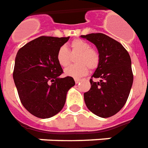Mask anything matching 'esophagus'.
I'll use <instances>...</instances> for the list:
<instances>
[{"instance_id": "esophagus-1", "label": "esophagus", "mask_w": 148, "mask_h": 148, "mask_svg": "<svg viewBox=\"0 0 148 148\" xmlns=\"http://www.w3.org/2000/svg\"><path fill=\"white\" fill-rule=\"evenodd\" d=\"M74 81L76 83H78V82L81 81V79H79V78H74Z\"/></svg>"}]
</instances>
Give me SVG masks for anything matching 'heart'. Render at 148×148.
<instances>
[{
  "label": "heart",
  "mask_w": 148,
  "mask_h": 148,
  "mask_svg": "<svg viewBox=\"0 0 148 148\" xmlns=\"http://www.w3.org/2000/svg\"><path fill=\"white\" fill-rule=\"evenodd\" d=\"M75 57L76 65L68 67L65 74L69 77L81 78L88 73V70H95L99 64V54L95 49L82 40H74L70 44V49L65 46L60 47L57 52L56 59L61 67H67L72 61V57Z\"/></svg>",
  "instance_id": "1"
}]
</instances>
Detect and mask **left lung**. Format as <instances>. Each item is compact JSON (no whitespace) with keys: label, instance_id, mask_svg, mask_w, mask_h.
Here are the masks:
<instances>
[{"label":"left lung","instance_id":"1","mask_svg":"<svg viewBox=\"0 0 148 148\" xmlns=\"http://www.w3.org/2000/svg\"><path fill=\"white\" fill-rule=\"evenodd\" d=\"M82 38L96 46L99 64L90 79L91 88L84 93L87 108L100 117L115 115L123 108L133 84L131 60L126 49L118 41L102 33H91Z\"/></svg>","mask_w":148,"mask_h":148}]
</instances>
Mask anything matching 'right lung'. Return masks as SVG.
Returning a JSON list of instances; mask_svg holds the SVG:
<instances>
[{
    "instance_id": "obj_1",
    "label": "right lung",
    "mask_w": 148,
    "mask_h": 148,
    "mask_svg": "<svg viewBox=\"0 0 148 148\" xmlns=\"http://www.w3.org/2000/svg\"><path fill=\"white\" fill-rule=\"evenodd\" d=\"M70 37L40 36L19 49L15 58L14 81L24 108L40 118H49L63 108L67 91L74 86L72 77L61 78L58 49Z\"/></svg>"
}]
</instances>
